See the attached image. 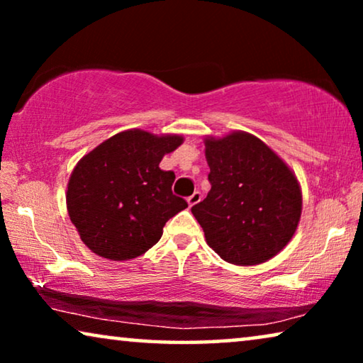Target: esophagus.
<instances>
[{"label": "esophagus", "instance_id": "34e87169", "mask_svg": "<svg viewBox=\"0 0 363 363\" xmlns=\"http://www.w3.org/2000/svg\"><path fill=\"white\" fill-rule=\"evenodd\" d=\"M200 200H201V193L200 191H195V193H193V195H190V196L186 198L188 205H190V206H195L196 203H200Z\"/></svg>", "mask_w": 363, "mask_h": 363}]
</instances>
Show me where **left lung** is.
<instances>
[{"label": "left lung", "mask_w": 363, "mask_h": 363, "mask_svg": "<svg viewBox=\"0 0 363 363\" xmlns=\"http://www.w3.org/2000/svg\"><path fill=\"white\" fill-rule=\"evenodd\" d=\"M211 190L191 208L208 246L236 266L269 261L292 240L302 191L294 172L247 132L205 138Z\"/></svg>", "instance_id": "obj_1"}]
</instances>
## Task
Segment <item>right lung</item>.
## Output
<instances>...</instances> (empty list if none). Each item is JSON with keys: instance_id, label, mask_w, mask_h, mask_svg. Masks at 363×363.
<instances>
[{"instance_id": "add662e5", "label": "right lung", "mask_w": 363, "mask_h": 363, "mask_svg": "<svg viewBox=\"0 0 363 363\" xmlns=\"http://www.w3.org/2000/svg\"><path fill=\"white\" fill-rule=\"evenodd\" d=\"M182 143V135L130 128L104 140L77 162L66 203L89 250L106 259L127 261L157 245L165 223L188 206L172 193L175 173L158 167Z\"/></svg>"}]
</instances>
